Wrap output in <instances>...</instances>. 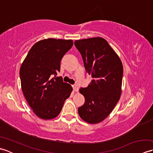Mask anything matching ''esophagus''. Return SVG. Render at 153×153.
<instances>
[{
	"label": "esophagus",
	"instance_id": "obj_1",
	"mask_svg": "<svg viewBox=\"0 0 153 153\" xmlns=\"http://www.w3.org/2000/svg\"><path fill=\"white\" fill-rule=\"evenodd\" d=\"M72 87H73V89H74V91L77 92V91H79V87H77V85H72Z\"/></svg>",
	"mask_w": 153,
	"mask_h": 153
}]
</instances>
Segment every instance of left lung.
I'll use <instances>...</instances> for the list:
<instances>
[{
  "mask_svg": "<svg viewBox=\"0 0 153 153\" xmlns=\"http://www.w3.org/2000/svg\"><path fill=\"white\" fill-rule=\"evenodd\" d=\"M75 46L82 54L84 67L93 79L79 92L85 103L79 115L89 123H97L108 116L122 93L123 66L118 55L105 39L93 37L77 40Z\"/></svg>",
  "mask_w": 153,
  "mask_h": 153,
  "instance_id": "1",
  "label": "left lung"
}]
</instances>
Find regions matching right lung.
<instances>
[{"label": "right lung", "mask_w": 153, "mask_h": 153, "mask_svg": "<svg viewBox=\"0 0 153 153\" xmlns=\"http://www.w3.org/2000/svg\"><path fill=\"white\" fill-rule=\"evenodd\" d=\"M73 46L72 40L47 39L37 42L27 53L19 70L23 93L39 118H56L72 87L56 77L60 61Z\"/></svg>", "instance_id": "right-lung-1"}]
</instances>
